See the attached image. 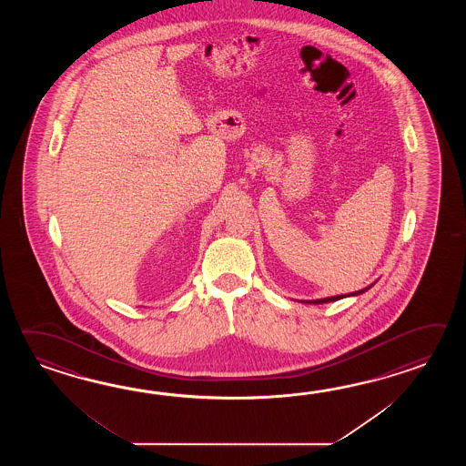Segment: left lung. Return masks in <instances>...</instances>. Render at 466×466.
I'll use <instances>...</instances> for the list:
<instances>
[{"mask_svg":"<svg viewBox=\"0 0 466 466\" xmlns=\"http://www.w3.org/2000/svg\"><path fill=\"white\" fill-rule=\"evenodd\" d=\"M373 287V285H370V287L363 288V289H360V291H353V293H350V295H338V297H328V298H319V299H303L301 303H309V305H323V303H329V301H337V299H341V298L345 297H358V295H361V293H365L367 289Z\"/></svg>","mask_w":466,"mask_h":466,"instance_id":"8db88e82","label":"left lung"}]
</instances>
